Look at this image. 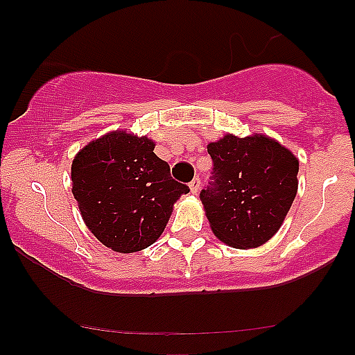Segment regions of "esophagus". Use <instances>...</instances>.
<instances>
[{
    "instance_id": "esophagus-1",
    "label": "esophagus",
    "mask_w": 355,
    "mask_h": 355,
    "mask_svg": "<svg viewBox=\"0 0 355 355\" xmlns=\"http://www.w3.org/2000/svg\"><path fill=\"white\" fill-rule=\"evenodd\" d=\"M189 187H190V191H191V193L197 195V193H198V190H200V178L195 177L193 180H191V182L189 183Z\"/></svg>"
}]
</instances>
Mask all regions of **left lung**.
I'll return each mask as SVG.
<instances>
[{
    "label": "left lung",
    "mask_w": 355,
    "mask_h": 355,
    "mask_svg": "<svg viewBox=\"0 0 355 355\" xmlns=\"http://www.w3.org/2000/svg\"><path fill=\"white\" fill-rule=\"evenodd\" d=\"M207 150L214 168L200 200L211 232L232 247L263 245L294 202L299 160L266 135H225Z\"/></svg>",
    "instance_id": "obj_1"
}]
</instances>
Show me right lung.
<instances>
[{
	"label": "right lung",
	"mask_w": 355,
	"mask_h": 355,
	"mask_svg": "<svg viewBox=\"0 0 355 355\" xmlns=\"http://www.w3.org/2000/svg\"><path fill=\"white\" fill-rule=\"evenodd\" d=\"M146 137L112 132L71 164L73 197L92 234L120 254L144 250L164 234L173 203L190 189L173 180Z\"/></svg>",
	"instance_id": "right-lung-1"
}]
</instances>
